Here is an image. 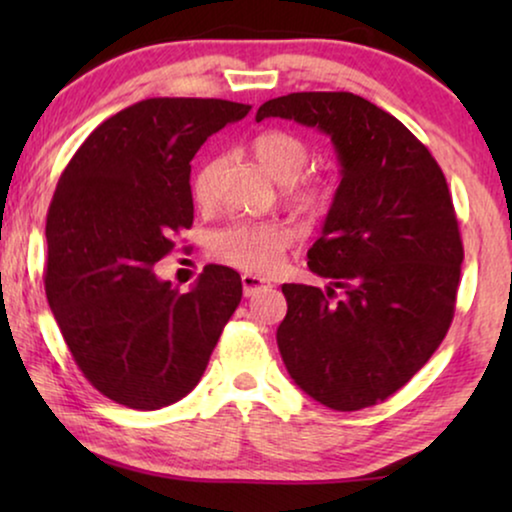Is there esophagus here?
<instances>
[{"mask_svg": "<svg viewBox=\"0 0 512 512\" xmlns=\"http://www.w3.org/2000/svg\"><path fill=\"white\" fill-rule=\"evenodd\" d=\"M268 282H265V279H261V277H256V275H242V289H244V296H254V293H258L261 289H268Z\"/></svg>", "mask_w": 512, "mask_h": 512, "instance_id": "34e87169", "label": "esophagus"}]
</instances>
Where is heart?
I'll return each instance as SVG.
<instances>
[{
	"mask_svg": "<svg viewBox=\"0 0 512 512\" xmlns=\"http://www.w3.org/2000/svg\"><path fill=\"white\" fill-rule=\"evenodd\" d=\"M251 153L272 179L284 184L286 202L296 212L317 219L331 207L335 186L326 174H303L310 149L296 132L270 128L251 139ZM219 160H205L191 179L195 202L207 205L214 195ZM296 240V228L284 221H237L216 230L209 249L219 261L254 275H268L282 263L284 251Z\"/></svg>",
	"mask_w": 512,
	"mask_h": 512,
	"instance_id": "obj_1",
	"label": "heart"
}]
</instances>
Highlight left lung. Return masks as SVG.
I'll return each instance as SVG.
<instances>
[{"label":"left lung","instance_id":"left-lung-1","mask_svg":"<svg viewBox=\"0 0 512 512\" xmlns=\"http://www.w3.org/2000/svg\"><path fill=\"white\" fill-rule=\"evenodd\" d=\"M268 116L326 132L342 165L324 230L307 251L310 270L333 286H282L289 310L279 354L314 401L370 408L405 387L450 331L464 261L450 188L398 118L354 93L275 97L256 121Z\"/></svg>","mask_w":512,"mask_h":512}]
</instances>
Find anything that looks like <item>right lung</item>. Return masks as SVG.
<instances>
[{
    "instance_id": "1",
    "label": "right lung",
    "mask_w": 512,
    "mask_h": 512,
    "mask_svg": "<svg viewBox=\"0 0 512 512\" xmlns=\"http://www.w3.org/2000/svg\"><path fill=\"white\" fill-rule=\"evenodd\" d=\"M249 104L151 97L90 132L46 216L44 286L62 338L102 396L135 410L184 398L205 373L242 279L207 265L191 291L153 275L193 226L191 160Z\"/></svg>"
}]
</instances>
